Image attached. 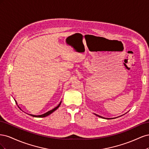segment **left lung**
<instances>
[{
  "label": "left lung",
  "instance_id": "obj_1",
  "mask_svg": "<svg viewBox=\"0 0 149 149\" xmlns=\"http://www.w3.org/2000/svg\"><path fill=\"white\" fill-rule=\"evenodd\" d=\"M95 115H96V116H98V117H100V118H103V119H114V118H103V117L100 116H99V115H97V114H95Z\"/></svg>",
  "mask_w": 149,
  "mask_h": 149
}]
</instances>
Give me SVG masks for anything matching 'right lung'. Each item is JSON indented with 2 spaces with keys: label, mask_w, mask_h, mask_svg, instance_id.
<instances>
[{
  "label": "right lung",
  "mask_w": 149,
  "mask_h": 149,
  "mask_svg": "<svg viewBox=\"0 0 149 149\" xmlns=\"http://www.w3.org/2000/svg\"><path fill=\"white\" fill-rule=\"evenodd\" d=\"M15 102H16V104H17V101L15 100ZM61 102H60V103L59 104H58L56 107H55L54 108V109H52V110H50V111H48L47 112H46V113H45V114H42V115H38V116H35V115H32V114H30V116H33V117H35V118H45V117H46V116H48V115H49L50 114H52V112H53L54 111H56L58 107H59V106H60V104H61ZM18 107H19V106H18ZM20 108V107H19Z\"/></svg>",
  "instance_id": "obj_1"
}]
</instances>
